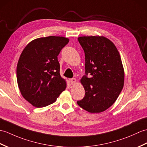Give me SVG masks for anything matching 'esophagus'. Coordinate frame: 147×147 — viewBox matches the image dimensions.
Listing matches in <instances>:
<instances>
[{"mask_svg": "<svg viewBox=\"0 0 147 147\" xmlns=\"http://www.w3.org/2000/svg\"><path fill=\"white\" fill-rule=\"evenodd\" d=\"M70 82H71V84H74L75 83H76V80L75 79V78H72V79L70 80Z\"/></svg>", "mask_w": 147, "mask_h": 147, "instance_id": "1", "label": "esophagus"}]
</instances>
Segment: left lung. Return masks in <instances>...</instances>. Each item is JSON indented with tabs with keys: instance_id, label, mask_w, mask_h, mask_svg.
Returning <instances> with one entry per match:
<instances>
[{
	"instance_id": "1",
	"label": "left lung",
	"mask_w": 147,
	"mask_h": 147,
	"mask_svg": "<svg viewBox=\"0 0 147 147\" xmlns=\"http://www.w3.org/2000/svg\"><path fill=\"white\" fill-rule=\"evenodd\" d=\"M78 41L85 54V75L81 83L85 96L77 103L84 110L98 113L110 108L124 85V69L117 47L103 36H83ZM92 75L87 78V74Z\"/></svg>"
}]
</instances>
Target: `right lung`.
<instances>
[{
  "label": "right lung",
  "mask_w": 147,
  "mask_h": 147,
  "mask_svg": "<svg viewBox=\"0 0 147 147\" xmlns=\"http://www.w3.org/2000/svg\"><path fill=\"white\" fill-rule=\"evenodd\" d=\"M69 42L66 37H40L29 42L17 66V81L22 96L37 108L54 103L66 89L57 60L61 49Z\"/></svg>",
  "instance_id": "add662e5"
}]
</instances>
